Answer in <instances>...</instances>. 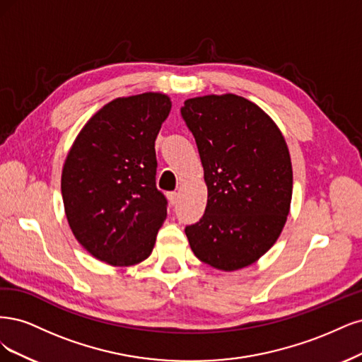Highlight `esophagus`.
Instances as JSON below:
<instances>
[{
	"instance_id": "esophagus-1",
	"label": "esophagus",
	"mask_w": 362,
	"mask_h": 362,
	"mask_svg": "<svg viewBox=\"0 0 362 362\" xmlns=\"http://www.w3.org/2000/svg\"><path fill=\"white\" fill-rule=\"evenodd\" d=\"M167 197H168V202H170L173 206L179 203V194H177V192H168Z\"/></svg>"
}]
</instances>
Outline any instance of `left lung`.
I'll list each match as a JSON object with an SVG mask.
<instances>
[{"mask_svg": "<svg viewBox=\"0 0 362 362\" xmlns=\"http://www.w3.org/2000/svg\"><path fill=\"white\" fill-rule=\"evenodd\" d=\"M180 112L207 185L204 215L186 238L203 263L242 269L271 250L287 221L293 171L286 139L260 107L231 93L188 99Z\"/></svg>", "mask_w": 362, "mask_h": 362, "instance_id": "obj_1", "label": "left lung"}]
</instances>
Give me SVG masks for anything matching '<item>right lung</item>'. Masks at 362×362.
<instances>
[{"label": "right lung", "instance_id": "1", "mask_svg": "<svg viewBox=\"0 0 362 362\" xmlns=\"http://www.w3.org/2000/svg\"><path fill=\"white\" fill-rule=\"evenodd\" d=\"M170 111L164 93L117 98L93 115L69 150L62 173L66 218L100 262L132 266L153 251L167 218L155 139Z\"/></svg>", "mask_w": 362, "mask_h": 362}]
</instances>
